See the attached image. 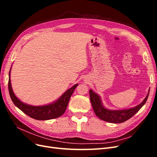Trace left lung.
<instances>
[{"instance_id":"left-lung-1","label":"left lung","mask_w":157,"mask_h":157,"mask_svg":"<svg viewBox=\"0 0 157 157\" xmlns=\"http://www.w3.org/2000/svg\"><path fill=\"white\" fill-rule=\"evenodd\" d=\"M89 93L90 101H91L94 113L98 118L108 122L122 123L130 119L144 105L147 98H148L149 90L146 98L140 105L134 108L123 109V110H109V109L105 108L103 105L101 98L99 96L92 90H90Z\"/></svg>"}]
</instances>
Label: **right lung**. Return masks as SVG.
Segmentation results:
<instances>
[{
    "mask_svg": "<svg viewBox=\"0 0 157 157\" xmlns=\"http://www.w3.org/2000/svg\"><path fill=\"white\" fill-rule=\"evenodd\" d=\"M11 70V68H10ZM78 86V84L67 90L58 100L54 103L48 104L46 105L42 106H33L29 105L21 102L14 94L10 81V71L9 72V80H8V90L10 96L13 104L21 111L25 113L27 115L34 118L36 120L46 121L53 119L59 117L65 113L66 108L67 107L69 101L71 96L74 92L75 89Z\"/></svg>",
    "mask_w": 157,
    "mask_h": 157,
    "instance_id": "add662e5",
    "label": "right lung"
}]
</instances>
